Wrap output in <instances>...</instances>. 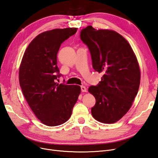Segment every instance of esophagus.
<instances>
[{
  "instance_id": "obj_1",
  "label": "esophagus",
  "mask_w": 158,
  "mask_h": 158,
  "mask_svg": "<svg viewBox=\"0 0 158 158\" xmlns=\"http://www.w3.org/2000/svg\"><path fill=\"white\" fill-rule=\"evenodd\" d=\"M81 91H82V92H86L87 89L85 86H84V85H82V86H81Z\"/></svg>"
}]
</instances>
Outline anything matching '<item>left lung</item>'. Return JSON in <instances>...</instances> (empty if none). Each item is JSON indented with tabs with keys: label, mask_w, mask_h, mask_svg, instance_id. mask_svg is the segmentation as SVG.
Wrapping results in <instances>:
<instances>
[{
	"label": "left lung",
	"mask_w": 158,
	"mask_h": 158,
	"mask_svg": "<svg viewBox=\"0 0 158 158\" xmlns=\"http://www.w3.org/2000/svg\"><path fill=\"white\" fill-rule=\"evenodd\" d=\"M92 56L95 71L103 75L88 92L95 98L93 117L99 122L118 121L131 107L140 82L136 56L128 42L117 32L88 26L80 32Z\"/></svg>",
	"instance_id": "8db88e82"
}]
</instances>
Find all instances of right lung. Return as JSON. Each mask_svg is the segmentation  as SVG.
I'll use <instances>...</instances> for the list:
<instances>
[{"label":"right lung","mask_w":158,"mask_h":158,"mask_svg":"<svg viewBox=\"0 0 158 158\" xmlns=\"http://www.w3.org/2000/svg\"><path fill=\"white\" fill-rule=\"evenodd\" d=\"M77 28L44 31L27 47L19 69V82L33 113L44 125H60L67 121L81 92L77 85L58 84L61 76L57 53L62 43L75 34Z\"/></svg>","instance_id":"add662e5"}]
</instances>
